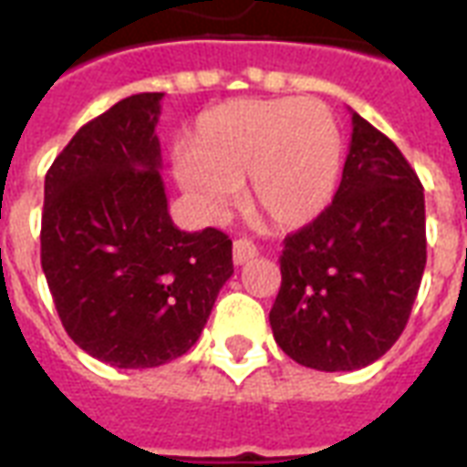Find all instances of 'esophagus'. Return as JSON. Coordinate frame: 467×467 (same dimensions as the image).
<instances>
[{
    "label": "esophagus",
    "mask_w": 467,
    "mask_h": 467,
    "mask_svg": "<svg viewBox=\"0 0 467 467\" xmlns=\"http://www.w3.org/2000/svg\"><path fill=\"white\" fill-rule=\"evenodd\" d=\"M256 254H259V249L254 247V242L247 240V237H240V240H234L233 259H234V264H237V266L252 262Z\"/></svg>",
    "instance_id": "1"
}]
</instances>
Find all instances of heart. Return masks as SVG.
I'll use <instances>...</instances> for the list:
<instances>
[{
    "label": "heart",
    "mask_w": 467,
    "mask_h": 467,
    "mask_svg": "<svg viewBox=\"0 0 467 467\" xmlns=\"http://www.w3.org/2000/svg\"><path fill=\"white\" fill-rule=\"evenodd\" d=\"M341 169V133L317 99H234L198 116L176 182L208 211H223L244 182L254 215L303 227L332 203Z\"/></svg>",
    "instance_id": "heart-1"
}]
</instances>
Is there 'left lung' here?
I'll use <instances>...</instances> for the list:
<instances>
[{"label": "left lung", "mask_w": 467, "mask_h": 467, "mask_svg": "<svg viewBox=\"0 0 467 467\" xmlns=\"http://www.w3.org/2000/svg\"><path fill=\"white\" fill-rule=\"evenodd\" d=\"M332 205L284 240L274 339L315 370H356L400 339L427 266L424 189L398 145L351 111Z\"/></svg>", "instance_id": "obj_1"}]
</instances>
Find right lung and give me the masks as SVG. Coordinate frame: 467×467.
<instances>
[{"label": "right lung", "instance_id": "right-lung-1", "mask_svg": "<svg viewBox=\"0 0 467 467\" xmlns=\"http://www.w3.org/2000/svg\"><path fill=\"white\" fill-rule=\"evenodd\" d=\"M164 94L123 99L46 174L40 264L77 347L116 368L189 351L233 276V240L171 223L155 128Z\"/></svg>", "mask_w": 467, "mask_h": 467}]
</instances>
